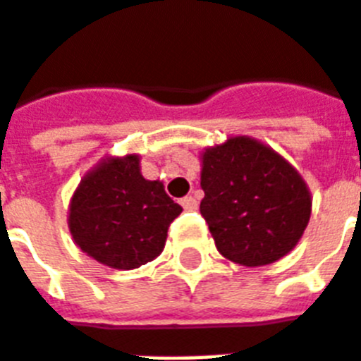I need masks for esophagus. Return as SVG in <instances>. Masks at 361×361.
Returning <instances> with one entry per match:
<instances>
[{
    "mask_svg": "<svg viewBox=\"0 0 361 361\" xmlns=\"http://www.w3.org/2000/svg\"><path fill=\"white\" fill-rule=\"evenodd\" d=\"M180 205H183L186 211H194L197 209V200L194 196H186L180 200Z\"/></svg>",
    "mask_w": 361,
    "mask_h": 361,
    "instance_id": "esophagus-1",
    "label": "esophagus"
}]
</instances>
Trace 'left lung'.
<instances>
[{
  "label": "left lung",
  "instance_id": "obj_1",
  "mask_svg": "<svg viewBox=\"0 0 361 361\" xmlns=\"http://www.w3.org/2000/svg\"><path fill=\"white\" fill-rule=\"evenodd\" d=\"M202 188L200 211L219 253L243 267L286 257L312 213L299 171L251 137H230L203 152Z\"/></svg>",
  "mask_w": 361,
  "mask_h": 361
}]
</instances>
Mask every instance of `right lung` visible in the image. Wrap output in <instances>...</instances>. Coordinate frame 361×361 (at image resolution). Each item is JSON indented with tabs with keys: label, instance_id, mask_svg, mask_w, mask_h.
<instances>
[{
	"label": "right lung",
	"instance_id": "1",
	"mask_svg": "<svg viewBox=\"0 0 361 361\" xmlns=\"http://www.w3.org/2000/svg\"><path fill=\"white\" fill-rule=\"evenodd\" d=\"M140 158L102 159L75 188L68 226L75 245L116 270L154 261L165 247L167 228L183 207L159 180L140 175Z\"/></svg>",
	"mask_w": 361,
	"mask_h": 361
}]
</instances>
